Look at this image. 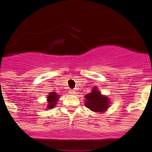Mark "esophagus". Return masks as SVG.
<instances>
[{
	"mask_svg": "<svg viewBox=\"0 0 152 152\" xmlns=\"http://www.w3.org/2000/svg\"><path fill=\"white\" fill-rule=\"evenodd\" d=\"M69 94H75V90H69Z\"/></svg>",
	"mask_w": 152,
	"mask_h": 152,
	"instance_id": "34e87169",
	"label": "esophagus"
}]
</instances>
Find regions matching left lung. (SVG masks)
<instances>
[{
	"label": "left lung",
	"mask_w": 152,
	"mask_h": 152,
	"mask_svg": "<svg viewBox=\"0 0 152 152\" xmlns=\"http://www.w3.org/2000/svg\"><path fill=\"white\" fill-rule=\"evenodd\" d=\"M86 103L85 105L88 108L93 111H99L102 112L104 111L108 107V98L105 96L101 94L97 88H94L92 90L91 93L85 95Z\"/></svg>",
	"instance_id": "1"
}]
</instances>
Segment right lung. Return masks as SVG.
I'll return each mask as SVG.
<instances>
[{
	"label": "right lung",
	"instance_id": "1",
	"mask_svg": "<svg viewBox=\"0 0 152 152\" xmlns=\"http://www.w3.org/2000/svg\"><path fill=\"white\" fill-rule=\"evenodd\" d=\"M58 95L55 93V92H50V94L48 97V108H53L55 106L58 100Z\"/></svg>",
	"mask_w": 152,
	"mask_h": 152
}]
</instances>
